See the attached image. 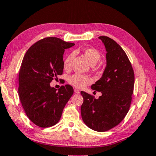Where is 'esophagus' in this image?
Segmentation results:
<instances>
[{
	"instance_id": "34e87169",
	"label": "esophagus",
	"mask_w": 156,
	"mask_h": 156,
	"mask_svg": "<svg viewBox=\"0 0 156 156\" xmlns=\"http://www.w3.org/2000/svg\"><path fill=\"white\" fill-rule=\"evenodd\" d=\"M74 92L76 93H77V94H79V93H80V90H78V89H74Z\"/></svg>"
}]
</instances>
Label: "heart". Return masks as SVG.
I'll return each mask as SVG.
<instances>
[{
  "label": "heart",
  "instance_id": "heart-1",
  "mask_svg": "<svg viewBox=\"0 0 156 156\" xmlns=\"http://www.w3.org/2000/svg\"><path fill=\"white\" fill-rule=\"evenodd\" d=\"M83 55L84 57L87 60V61L91 65V66H95L98 62L100 60L101 58V54L95 48H89L83 51ZM73 58V54H69V55L66 56V58L63 61V68L66 70H68L71 67L72 65V61ZM90 82V79L87 76L78 74V73H75L72 76H71L68 78V83L72 84V86L82 88L87 84Z\"/></svg>",
  "mask_w": 156,
  "mask_h": 156
}]
</instances>
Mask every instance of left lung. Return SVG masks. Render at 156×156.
<instances>
[{
	"label": "left lung",
	"instance_id": "1",
	"mask_svg": "<svg viewBox=\"0 0 156 156\" xmlns=\"http://www.w3.org/2000/svg\"><path fill=\"white\" fill-rule=\"evenodd\" d=\"M106 50V67L102 77L91 85L101 93L98 99L81 91L84 123L97 132H106L119 124L128 112L134 91V73L126 53L117 42L99 37Z\"/></svg>",
	"mask_w": 156,
	"mask_h": 156
}]
</instances>
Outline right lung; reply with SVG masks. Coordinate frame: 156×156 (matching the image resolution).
Masks as SVG:
<instances>
[{"label":"right lung","mask_w":156,"mask_h":156,"mask_svg":"<svg viewBox=\"0 0 156 156\" xmlns=\"http://www.w3.org/2000/svg\"><path fill=\"white\" fill-rule=\"evenodd\" d=\"M74 44L54 37L37 41L25 54L19 72L18 95L28 118L41 127L57 123L73 93L69 84L56 90L50 83L63 74L65 49Z\"/></svg>","instance_id":"right-lung-1"}]
</instances>
